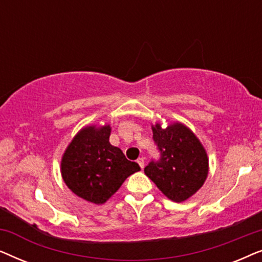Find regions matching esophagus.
<instances>
[{
    "mask_svg": "<svg viewBox=\"0 0 262 262\" xmlns=\"http://www.w3.org/2000/svg\"><path fill=\"white\" fill-rule=\"evenodd\" d=\"M144 160H145L144 157H139V159L137 160V163L139 164V167H141L142 169H143V168H144V162H145Z\"/></svg>",
    "mask_w": 262,
    "mask_h": 262,
    "instance_id": "34e87169",
    "label": "esophagus"
}]
</instances>
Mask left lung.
<instances>
[{
  "instance_id": "1",
  "label": "left lung",
  "mask_w": 262,
  "mask_h": 262,
  "mask_svg": "<svg viewBox=\"0 0 262 262\" xmlns=\"http://www.w3.org/2000/svg\"><path fill=\"white\" fill-rule=\"evenodd\" d=\"M152 138L160 160H152L144 173L167 198L185 202L202 187L209 173L207 154L196 136L181 123L152 125Z\"/></svg>"
}]
</instances>
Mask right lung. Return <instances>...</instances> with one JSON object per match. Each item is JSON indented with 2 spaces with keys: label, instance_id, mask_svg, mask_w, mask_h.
I'll list each match as a JSON object with an SVG mask.
<instances>
[{
  "label": "right lung",
  "instance_id": "right-lung-1",
  "mask_svg": "<svg viewBox=\"0 0 262 262\" xmlns=\"http://www.w3.org/2000/svg\"><path fill=\"white\" fill-rule=\"evenodd\" d=\"M111 126L83 127L75 136L60 162L62 178L71 192L94 204H103L126 178L141 170L110 143Z\"/></svg>",
  "mask_w": 262,
  "mask_h": 262
}]
</instances>
